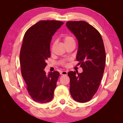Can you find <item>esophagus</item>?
Returning <instances> with one entry per match:
<instances>
[{
  "instance_id": "1",
  "label": "esophagus",
  "mask_w": 123,
  "mask_h": 123,
  "mask_svg": "<svg viewBox=\"0 0 123 123\" xmlns=\"http://www.w3.org/2000/svg\"><path fill=\"white\" fill-rule=\"evenodd\" d=\"M68 73L67 71H64V70H63V71H62L61 73H60V74L61 75H67Z\"/></svg>"
}]
</instances>
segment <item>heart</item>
Returning <instances> with one entry per match:
<instances>
[{"mask_svg":"<svg viewBox=\"0 0 123 123\" xmlns=\"http://www.w3.org/2000/svg\"><path fill=\"white\" fill-rule=\"evenodd\" d=\"M63 41H64V44H65V45L67 44H68V43H69L74 42V39L70 36H66V37H64V39H63Z\"/></svg>","mask_w":123,"mask_h":123,"instance_id":"1","label":"heart"}]
</instances>
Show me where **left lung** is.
Returning a JSON list of instances; mask_svg holds the SVG:
<instances>
[{
	"label": "left lung",
	"instance_id": "8db88e82",
	"mask_svg": "<svg viewBox=\"0 0 123 123\" xmlns=\"http://www.w3.org/2000/svg\"><path fill=\"white\" fill-rule=\"evenodd\" d=\"M66 26L78 41L76 60L82 68L81 73L70 71V92L80 103L90 100L98 89L105 69L106 54L98 31L85 21H69Z\"/></svg>",
	"mask_w": 123,
	"mask_h": 123
}]
</instances>
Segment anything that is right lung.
Returning <instances> with one entry per match:
<instances>
[{
  "instance_id": "obj_1",
  "label": "right lung",
  "mask_w": 123,
  "mask_h": 123,
  "mask_svg": "<svg viewBox=\"0 0 123 123\" xmlns=\"http://www.w3.org/2000/svg\"><path fill=\"white\" fill-rule=\"evenodd\" d=\"M63 23L56 20H41L26 31L20 52L23 78L29 95L35 101L46 103L53 98L60 73L46 74V60L50 57L52 36Z\"/></svg>"
}]
</instances>
